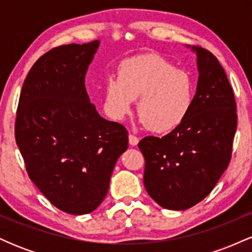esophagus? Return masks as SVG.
Returning a JSON list of instances; mask_svg holds the SVG:
<instances>
[{
  "label": "esophagus",
  "mask_w": 252,
  "mask_h": 252,
  "mask_svg": "<svg viewBox=\"0 0 252 252\" xmlns=\"http://www.w3.org/2000/svg\"><path fill=\"white\" fill-rule=\"evenodd\" d=\"M129 143H130V146H137L138 137H136V136L132 134H129Z\"/></svg>",
  "instance_id": "1"
}]
</instances>
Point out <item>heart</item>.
Returning <instances> with one entry per match:
<instances>
[{
  "instance_id": "1",
  "label": "heart",
  "mask_w": 252,
  "mask_h": 252,
  "mask_svg": "<svg viewBox=\"0 0 252 252\" xmlns=\"http://www.w3.org/2000/svg\"><path fill=\"white\" fill-rule=\"evenodd\" d=\"M137 98L141 122L150 131L163 134L178 128L189 115L193 83L186 72L160 56L130 58L121 63L117 77L106 80L104 110L114 120L122 121L131 114Z\"/></svg>"
}]
</instances>
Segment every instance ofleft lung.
Wrapping results in <instances>:
<instances>
[{"label":"left lung","instance_id":"left-lung-1","mask_svg":"<svg viewBox=\"0 0 252 252\" xmlns=\"http://www.w3.org/2000/svg\"><path fill=\"white\" fill-rule=\"evenodd\" d=\"M199 78L192 106L178 128L138 143L146 190L161 207L182 211L200 202L227 168L237 129L232 88L218 59L193 46Z\"/></svg>","mask_w":252,"mask_h":252}]
</instances>
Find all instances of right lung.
Here are the masks:
<instances>
[{
  "label": "right lung",
  "instance_id": "add662e5",
  "mask_svg": "<svg viewBox=\"0 0 252 252\" xmlns=\"http://www.w3.org/2000/svg\"><path fill=\"white\" fill-rule=\"evenodd\" d=\"M99 40L53 48L26 77L15 121V140L30 179L52 205L86 215L102 204L128 131L97 112L85 74Z\"/></svg>",
  "mask_w": 252,
  "mask_h": 252
}]
</instances>
